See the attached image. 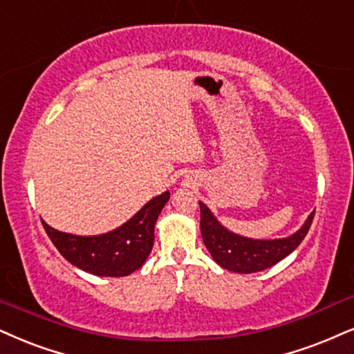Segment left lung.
<instances>
[{"label":"left lung","instance_id":"1","mask_svg":"<svg viewBox=\"0 0 354 354\" xmlns=\"http://www.w3.org/2000/svg\"><path fill=\"white\" fill-rule=\"evenodd\" d=\"M200 203V230L207 250L210 251L216 264L223 269L239 274L259 272L277 264L289 256L302 243L310 230L315 212L310 213L297 233L281 239H251L231 233L213 216L207 205Z\"/></svg>","mask_w":354,"mask_h":354}]
</instances>
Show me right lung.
<instances>
[{
  "instance_id": "right-lung-1",
  "label": "right lung",
  "mask_w": 354,
  "mask_h": 354,
  "mask_svg": "<svg viewBox=\"0 0 354 354\" xmlns=\"http://www.w3.org/2000/svg\"><path fill=\"white\" fill-rule=\"evenodd\" d=\"M169 198V192H164L149 200L120 228L98 236L62 233L44 220L42 226L60 254L78 269L93 276L124 277L141 268L151 254L157 216Z\"/></svg>"
}]
</instances>
